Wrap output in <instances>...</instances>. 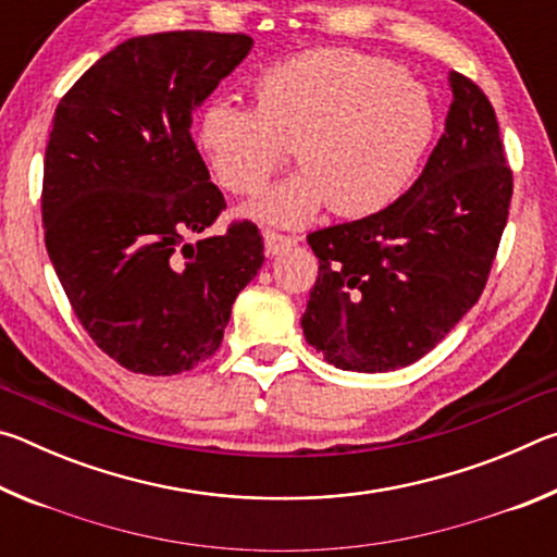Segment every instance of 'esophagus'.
<instances>
[{
    "mask_svg": "<svg viewBox=\"0 0 557 557\" xmlns=\"http://www.w3.org/2000/svg\"><path fill=\"white\" fill-rule=\"evenodd\" d=\"M295 243H297V238H292V235L277 233V231H265V250L270 252V256H277V252L292 248Z\"/></svg>",
    "mask_w": 557,
    "mask_h": 557,
    "instance_id": "obj_1",
    "label": "esophagus"
}]
</instances>
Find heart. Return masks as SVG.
I'll list each match as a JSON object with an SVG mask.
<instances>
[{
  "label": "heart",
  "mask_w": 557,
  "mask_h": 557,
  "mask_svg": "<svg viewBox=\"0 0 557 557\" xmlns=\"http://www.w3.org/2000/svg\"><path fill=\"white\" fill-rule=\"evenodd\" d=\"M256 108L211 100L196 147L215 184L258 194L287 162L299 172L248 206L252 219L297 228L326 206L361 219L408 191L437 135V108L422 83L381 55L322 49L260 71Z\"/></svg>",
  "instance_id": "obj_1"
}]
</instances>
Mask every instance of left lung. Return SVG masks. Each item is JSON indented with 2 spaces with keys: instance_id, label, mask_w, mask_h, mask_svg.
<instances>
[{
  "instance_id": "obj_1",
  "label": "left lung",
  "mask_w": 557,
  "mask_h": 557,
  "mask_svg": "<svg viewBox=\"0 0 557 557\" xmlns=\"http://www.w3.org/2000/svg\"><path fill=\"white\" fill-rule=\"evenodd\" d=\"M445 135L418 182L366 219L307 235L319 275L301 329L329 363L383 373L432 351L486 287L513 172L484 90L451 73Z\"/></svg>"
}]
</instances>
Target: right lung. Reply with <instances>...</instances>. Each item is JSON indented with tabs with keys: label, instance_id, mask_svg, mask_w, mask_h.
Instances as JSON below:
<instances>
[{
	"label": "right lung",
	"instance_id": "obj_1",
	"mask_svg": "<svg viewBox=\"0 0 557 557\" xmlns=\"http://www.w3.org/2000/svg\"><path fill=\"white\" fill-rule=\"evenodd\" d=\"M252 49L245 34L127 39L61 98L44 157L46 250L100 351L145 375L219 351L265 245L252 221L188 243L225 211L191 115Z\"/></svg>",
	"mask_w": 557,
	"mask_h": 557
}]
</instances>
